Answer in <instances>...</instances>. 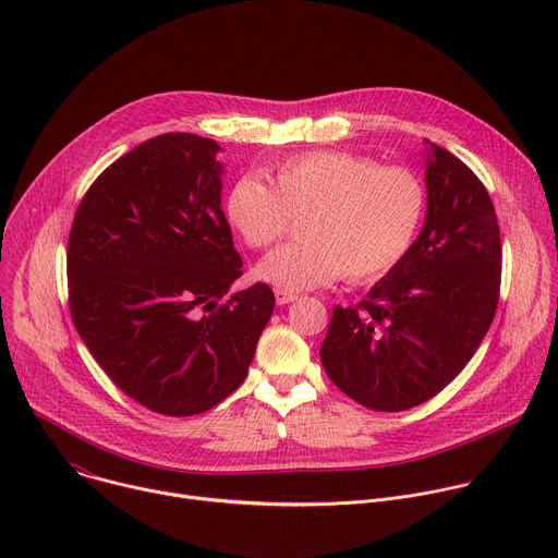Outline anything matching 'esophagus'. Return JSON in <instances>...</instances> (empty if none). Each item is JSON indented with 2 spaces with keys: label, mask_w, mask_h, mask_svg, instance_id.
<instances>
[{
  "label": "esophagus",
  "mask_w": 558,
  "mask_h": 558,
  "mask_svg": "<svg viewBox=\"0 0 558 558\" xmlns=\"http://www.w3.org/2000/svg\"><path fill=\"white\" fill-rule=\"evenodd\" d=\"M274 293H276V302L278 304H289V302H293L298 298L293 291H287V289H276Z\"/></svg>",
  "instance_id": "1"
}]
</instances>
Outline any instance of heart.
<instances>
[{
    "label": "heart",
    "mask_w": 558,
    "mask_h": 558,
    "mask_svg": "<svg viewBox=\"0 0 558 558\" xmlns=\"http://www.w3.org/2000/svg\"><path fill=\"white\" fill-rule=\"evenodd\" d=\"M267 181L235 179L222 211L256 252L276 245L302 218V241L269 254L256 276L300 291L333 282H373L413 250L426 218L428 192L417 172L381 166L351 151H304L267 170Z\"/></svg>",
    "instance_id": "heart-1"
}]
</instances>
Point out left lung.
Returning <instances> with one entry per match:
<instances>
[{
  "instance_id": "left-lung-1",
  "label": "left lung",
  "mask_w": 558,
  "mask_h": 558,
  "mask_svg": "<svg viewBox=\"0 0 558 558\" xmlns=\"http://www.w3.org/2000/svg\"><path fill=\"white\" fill-rule=\"evenodd\" d=\"M430 149L426 225L413 250L357 306L333 308L320 347L329 379L371 411H407L444 390L480 349L499 304L490 194L454 154Z\"/></svg>"
}]
</instances>
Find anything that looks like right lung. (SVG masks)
Here are the masks:
<instances>
[{
    "label": "right lung",
    "instance_id": "1",
    "mask_svg": "<svg viewBox=\"0 0 558 558\" xmlns=\"http://www.w3.org/2000/svg\"><path fill=\"white\" fill-rule=\"evenodd\" d=\"M220 147L154 136L106 168L68 238L74 329L141 407L190 417L247 377L276 298L269 284L222 298L243 276L220 209Z\"/></svg>",
    "mask_w": 558,
    "mask_h": 558
}]
</instances>
